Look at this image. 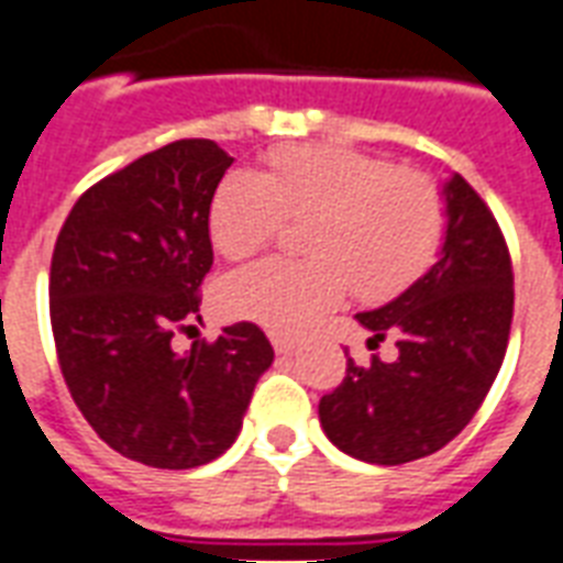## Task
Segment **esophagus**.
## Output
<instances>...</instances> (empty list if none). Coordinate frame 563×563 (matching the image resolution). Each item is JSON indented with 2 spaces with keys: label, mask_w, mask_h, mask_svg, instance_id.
<instances>
[{
  "label": "esophagus",
  "mask_w": 563,
  "mask_h": 563,
  "mask_svg": "<svg viewBox=\"0 0 563 563\" xmlns=\"http://www.w3.org/2000/svg\"><path fill=\"white\" fill-rule=\"evenodd\" d=\"M272 344H274V351L280 353V356L298 351V339H289V335H272Z\"/></svg>",
  "instance_id": "obj_1"
}]
</instances>
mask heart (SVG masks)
Here are the masks:
<instances>
[{"label":"heart","mask_w":563,"mask_h":563,"mask_svg":"<svg viewBox=\"0 0 563 563\" xmlns=\"http://www.w3.org/2000/svg\"><path fill=\"white\" fill-rule=\"evenodd\" d=\"M289 219H307L303 260H263L221 283L224 316L274 333H300L356 298L406 289L435 260L444 233L441 195L418 172L342 145H291L263 175L230 172L210 203V239L228 260L256 254Z\"/></svg>","instance_id":"1"}]
</instances>
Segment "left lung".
<instances>
[{"label": "left lung", "mask_w": 563, "mask_h": 563, "mask_svg": "<svg viewBox=\"0 0 563 563\" xmlns=\"http://www.w3.org/2000/svg\"><path fill=\"white\" fill-rule=\"evenodd\" d=\"M444 239L432 268L383 307L356 312L397 342V360H347V376L318 402L324 435L368 464H406L462 432L506 360L515 274L506 239L462 175L441 184ZM347 353V351H344Z\"/></svg>", "instance_id": "1"}]
</instances>
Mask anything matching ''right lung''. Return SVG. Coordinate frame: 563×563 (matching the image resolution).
<instances>
[{
	"instance_id": "add662e5",
	"label": "right lung",
	"mask_w": 563,
	"mask_h": 563,
	"mask_svg": "<svg viewBox=\"0 0 563 563\" xmlns=\"http://www.w3.org/2000/svg\"><path fill=\"white\" fill-rule=\"evenodd\" d=\"M230 157L212 140L143 154L75 201L48 272L57 362L75 406L125 459L189 471L236 441L274 351L256 324L172 347L201 321L212 268L210 203Z\"/></svg>"
}]
</instances>
